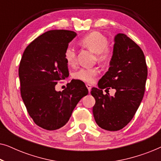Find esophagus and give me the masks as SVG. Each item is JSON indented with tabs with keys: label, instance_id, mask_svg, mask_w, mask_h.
<instances>
[{
	"label": "esophagus",
	"instance_id": "1",
	"mask_svg": "<svg viewBox=\"0 0 161 161\" xmlns=\"http://www.w3.org/2000/svg\"><path fill=\"white\" fill-rule=\"evenodd\" d=\"M86 86L87 89H88V90H89V92H91V89H92V85H91V84H89V83H86Z\"/></svg>",
	"mask_w": 161,
	"mask_h": 161
}]
</instances>
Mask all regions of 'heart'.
Returning a JSON list of instances; mask_svg holds the SVG:
<instances>
[{"label": "heart", "instance_id": "1", "mask_svg": "<svg viewBox=\"0 0 161 161\" xmlns=\"http://www.w3.org/2000/svg\"><path fill=\"white\" fill-rule=\"evenodd\" d=\"M80 45L96 53L97 59L103 63L109 62L114 55V47H110L107 37L98 31H94L86 35L79 40ZM64 58L69 66L77 63V52L74 47L68 46L64 50ZM100 73L97 67H82L73 73V78L83 82L92 83Z\"/></svg>", "mask_w": 161, "mask_h": 161}]
</instances>
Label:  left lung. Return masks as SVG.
I'll use <instances>...</instances> for the list:
<instances>
[{"mask_svg":"<svg viewBox=\"0 0 161 161\" xmlns=\"http://www.w3.org/2000/svg\"><path fill=\"white\" fill-rule=\"evenodd\" d=\"M114 50L108 71L99 80V88L93 87L91 91L95 99V122L109 131L119 130L133 118L144 97L147 78L144 54L135 42L119 34ZM111 87L117 90L114 97L103 94V89Z\"/></svg>","mask_w":161,"mask_h":161,"instance_id":"obj_1","label":"left lung"}]
</instances>
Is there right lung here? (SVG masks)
<instances>
[{"label":"right lung","instance_id":"right-lung-1","mask_svg":"<svg viewBox=\"0 0 161 161\" xmlns=\"http://www.w3.org/2000/svg\"><path fill=\"white\" fill-rule=\"evenodd\" d=\"M76 33L51 30L32 41L24 51L19 67L20 94L34 123L47 130L67 124L76 105L89 93L85 83L73 80L62 92L58 81L69 75L64 53Z\"/></svg>","mask_w":161,"mask_h":161}]
</instances>
